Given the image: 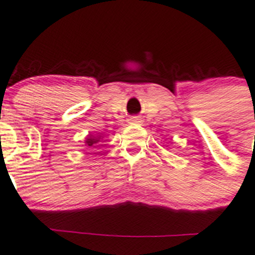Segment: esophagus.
I'll use <instances>...</instances> for the list:
<instances>
[{"mask_svg":"<svg viewBox=\"0 0 255 255\" xmlns=\"http://www.w3.org/2000/svg\"><path fill=\"white\" fill-rule=\"evenodd\" d=\"M137 120H139L137 118H132V121H137Z\"/></svg>","mask_w":255,"mask_h":255,"instance_id":"obj_1","label":"esophagus"}]
</instances>
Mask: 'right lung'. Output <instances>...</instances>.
Returning a JSON list of instances; mask_svg holds the SVG:
<instances>
[{
	"label": "right lung",
	"instance_id": "1",
	"mask_svg": "<svg viewBox=\"0 0 255 255\" xmlns=\"http://www.w3.org/2000/svg\"><path fill=\"white\" fill-rule=\"evenodd\" d=\"M101 141V135L99 136H93V135H88L86 139V146H91V148H96V144H99Z\"/></svg>",
	"mask_w": 255,
	"mask_h": 255
}]
</instances>
